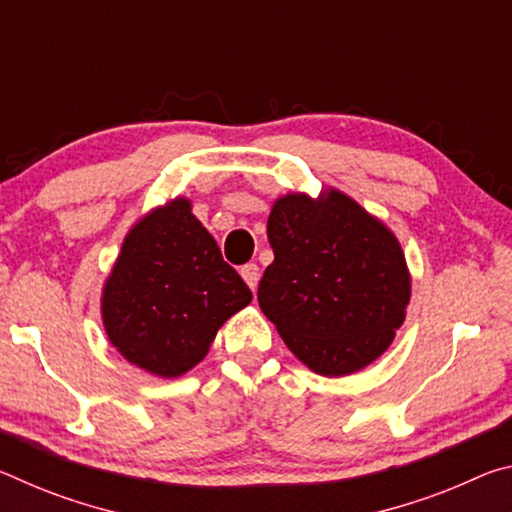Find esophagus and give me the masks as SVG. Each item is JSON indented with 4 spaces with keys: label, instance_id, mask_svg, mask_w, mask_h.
Returning <instances> with one entry per match:
<instances>
[{
    "label": "esophagus",
    "instance_id": "esophagus-1",
    "mask_svg": "<svg viewBox=\"0 0 512 512\" xmlns=\"http://www.w3.org/2000/svg\"><path fill=\"white\" fill-rule=\"evenodd\" d=\"M241 277H244V282L255 291L257 284H259V266L257 264H246L244 268H241Z\"/></svg>",
    "mask_w": 512,
    "mask_h": 512
}]
</instances>
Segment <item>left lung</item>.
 I'll list each match as a JSON object with an SVG mask.
<instances>
[{"mask_svg":"<svg viewBox=\"0 0 512 512\" xmlns=\"http://www.w3.org/2000/svg\"><path fill=\"white\" fill-rule=\"evenodd\" d=\"M266 232L275 259L257 300L287 348L323 377L352 375L379 359L411 300L393 230L329 187L318 198H277Z\"/></svg>","mask_w":512,"mask_h":512,"instance_id":"1","label":"left lung"}]
</instances>
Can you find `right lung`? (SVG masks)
<instances>
[{"instance_id":"add662e5","label":"right lung","mask_w":512,"mask_h":512,"mask_svg":"<svg viewBox=\"0 0 512 512\" xmlns=\"http://www.w3.org/2000/svg\"><path fill=\"white\" fill-rule=\"evenodd\" d=\"M250 300L192 201L178 196L128 230L103 284L101 318L128 363L173 379L205 359L221 325Z\"/></svg>"}]
</instances>
